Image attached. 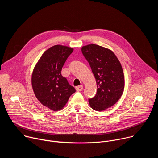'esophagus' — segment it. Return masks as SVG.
Listing matches in <instances>:
<instances>
[{
	"label": "esophagus",
	"mask_w": 158,
	"mask_h": 158,
	"mask_svg": "<svg viewBox=\"0 0 158 158\" xmlns=\"http://www.w3.org/2000/svg\"><path fill=\"white\" fill-rule=\"evenodd\" d=\"M76 89L77 91H82V89H83V85H79V86H77L76 87Z\"/></svg>",
	"instance_id": "esophagus-1"
}]
</instances>
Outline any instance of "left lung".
Wrapping results in <instances>:
<instances>
[{
    "mask_svg": "<svg viewBox=\"0 0 158 158\" xmlns=\"http://www.w3.org/2000/svg\"><path fill=\"white\" fill-rule=\"evenodd\" d=\"M81 51L97 83V93L89 99V105L95 110H104L114 105L123 94L124 77L121 64L113 52L98 45H87Z\"/></svg>",
    "mask_w": 158,
    "mask_h": 158,
    "instance_id": "obj_1",
    "label": "left lung"
}]
</instances>
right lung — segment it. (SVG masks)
I'll list each match as a JSON object with an SVG mask.
<instances>
[{
    "instance_id": "add662e5",
    "label": "right lung",
    "mask_w": 158,
    "mask_h": 158,
    "mask_svg": "<svg viewBox=\"0 0 158 158\" xmlns=\"http://www.w3.org/2000/svg\"><path fill=\"white\" fill-rule=\"evenodd\" d=\"M74 49L56 45L42 55L32 75V86L37 99L44 106L57 111L62 109L76 92L61 75L62 67Z\"/></svg>"
}]
</instances>
